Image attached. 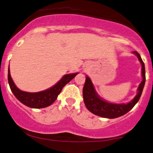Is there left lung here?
I'll return each mask as SVG.
<instances>
[{"mask_svg":"<svg viewBox=\"0 0 153 153\" xmlns=\"http://www.w3.org/2000/svg\"><path fill=\"white\" fill-rule=\"evenodd\" d=\"M133 53L138 57L142 67L141 68L142 81L139 84V88H138V93L136 97L127 104H116L107 102L99 97L97 93L96 92L91 79L89 77L86 76L83 89V97L86 107L90 112L101 117L114 119L128 113L137 103L138 101L140 99L144 84H145V67H144V64L139 53H138L136 51H133Z\"/></svg>","mask_w":153,"mask_h":153,"instance_id":"obj_1","label":"left lung"}]
</instances>
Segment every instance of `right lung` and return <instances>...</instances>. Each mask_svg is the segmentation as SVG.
Returning a JSON list of instances; mask_svg holds the SVG:
<instances>
[{"mask_svg": "<svg viewBox=\"0 0 153 153\" xmlns=\"http://www.w3.org/2000/svg\"><path fill=\"white\" fill-rule=\"evenodd\" d=\"M78 72L72 74H67L64 75L63 78L50 89L39 92H27L21 91L16 86L10 75V70H8V81L12 91L16 98L22 104L33 108H42L48 107L53 103L57 99L58 95L61 93L64 86L73 79Z\"/></svg>", "mask_w": 153, "mask_h": 153, "instance_id": "add662e5", "label": "right lung"}]
</instances>
